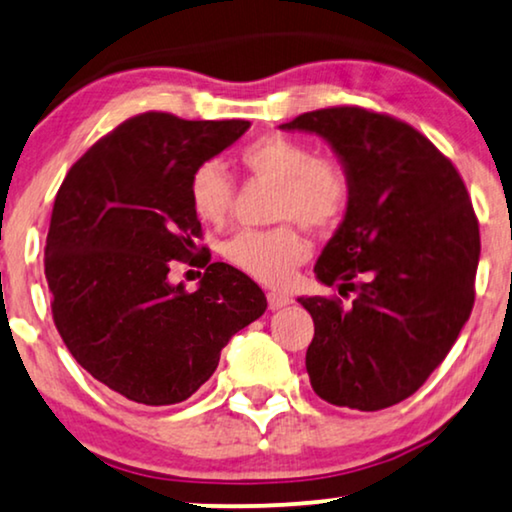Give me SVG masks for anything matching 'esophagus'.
<instances>
[{
	"mask_svg": "<svg viewBox=\"0 0 512 512\" xmlns=\"http://www.w3.org/2000/svg\"><path fill=\"white\" fill-rule=\"evenodd\" d=\"M266 301H269V308L271 310H280V308H285V305L292 303V299H289V296L280 294V292H269V294H266Z\"/></svg>",
	"mask_w": 512,
	"mask_h": 512,
	"instance_id": "esophagus-1",
	"label": "esophagus"
}]
</instances>
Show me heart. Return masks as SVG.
<instances>
[{
	"label": "heart",
	"mask_w": 512,
	"mask_h": 512,
	"mask_svg": "<svg viewBox=\"0 0 512 512\" xmlns=\"http://www.w3.org/2000/svg\"><path fill=\"white\" fill-rule=\"evenodd\" d=\"M239 160L250 177L276 183L273 220H292L310 230L333 227L349 204V177L331 158L312 154L308 144L285 135L257 137ZM190 207L202 223L220 225L234 204V181L216 160L197 165L188 183ZM310 246L294 225L239 232L225 241L223 257L262 285L280 287L308 259Z\"/></svg>",
	"instance_id": "b5f03b06"
}]
</instances>
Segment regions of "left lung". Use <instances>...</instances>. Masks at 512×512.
I'll list each match as a JSON object with an SVG mask.
<instances>
[{
  "label": "left lung",
  "mask_w": 512,
  "mask_h": 512,
  "mask_svg": "<svg viewBox=\"0 0 512 512\" xmlns=\"http://www.w3.org/2000/svg\"><path fill=\"white\" fill-rule=\"evenodd\" d=\"M349 177V204L315 264L354 301L299 299L315 322L305 370L319 398L358 411L414 395L451 352L474 308L478 218L441 151L400 119L354 105L299 114Z\"/></svg>",
  "instance_id": "1"
}]
</instances>
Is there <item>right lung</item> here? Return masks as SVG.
<instances>
[{
	"label": "right lung",
	"mask_w": 512,
	"mask_h": 512,
	"mask_svg": "<svg viewBox=\"0 0 512 512\" xmlns=\"http://www.w3.org/2000/svg\"><path fill=\"white\" fill-rule=\"evenodd\" d=\"M248 128L137 114L61 183L45 241L52 317L75 361L128 400H188L232 335L264 315L262 289L225 262L209 264L195 292L167 278L172 259H188L202 236L188 197L195 167Z\"/></svg>",
	"instance_id": "add662e5"
}]
</instances>
